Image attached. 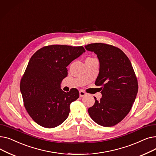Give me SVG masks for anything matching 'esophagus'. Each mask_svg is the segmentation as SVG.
Returning a JSON list of instances; mask_svg holds the SVG:
<instances>
[{"instance_id": "obj_1", "label": "esophagus", "mask_w": 156, "mask_h": 156, "mask_svg": "<svg viewBox=\"0 0 156 156\" xmlns=\"http://www.w3.org/2000/svg\"><path fill=\"white\" fill-rule=\"evenodd\" d=\"M79 93H80V97H83L87 95V93L85 91H83V90H80L79 91Z\"/></svg>"}]
</instances>
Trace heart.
<instances>
[{"mask_svg": "<svg viewBox=\"0 0 156 156\" xmlns=\"http://www.w3.org/2000/svg\"><path fill=\"white\" fill-rule=\"evenodd\" d=\"M92 59V58H91V57H88V58H87L86 59Z\"/></svg>", "mask_w": 156, "mask_h": 156, "instance_id": "heart-1", "label": "heart"}]
</instances>
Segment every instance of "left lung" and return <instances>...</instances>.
Returning <instances> with one entry per match:
<instances>
[{
  "instance_id": "1",
  "label": "left lung",
  "mask_w": 156,
  "mask_h": 156,
  "mask_svg": "<svg viewBox=\"0 0 156 156\" xmlns=\"http://www.w3.org/2000/svg\"><path fill=\"white\" fill-rule=\"evenodd\" d=\"M97 54L99 73L95 85L101 86L100 101L88 108L90 116L97 123L111 127L119 123L130 111L138 92V81L128 57L120 48L103 43L85 45Z\"/></svg>"
}]
</instances>
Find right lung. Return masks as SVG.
<instances>
[{"instance_id":"obj_1","label":"right lung","mask_w":156,"mask_h":156,"mask_svg":"<svg viewBox=\"0 0 156 156\" xmlns=\"http://www.w3.org/2000/svg\"><path fill=\"white\" fill-rule=\"evenodd\" d=\"M85 52L83 46L51 45L40 48L31 57L20 82L24 108L40 126H58L67 119L70 104L79 98L76 88H60L68 66Z\"/></svg>"}]
</instances>
